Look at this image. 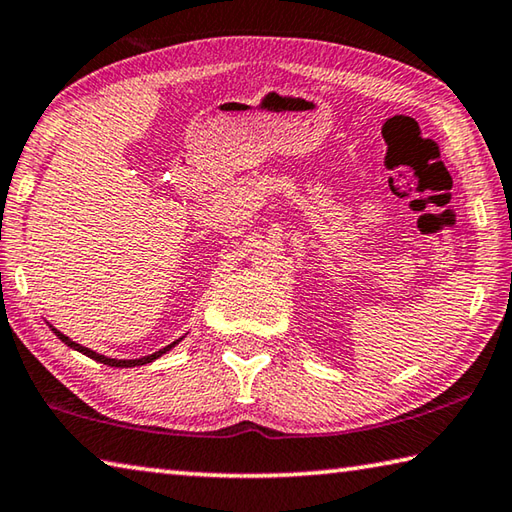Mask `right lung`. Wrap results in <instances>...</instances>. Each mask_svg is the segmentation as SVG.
Segmentation results:
<instances>
[{"mask_svg": "<svg viewBox=\"0 0 512 512\" xmlns=\"http://www.w3.org/2000/svg\"><path fill=\"white\" fill-rule=\"evenodd\" d=\"M54 329V334L58 336L60 341H63L65 345H69V348L72 350H79V352H83L85 357H90V359H94V361H99V363H106V366H112V368H133V366H144V363H151V361H155L158 357H162L164 352H169L173 345H176L178 341H173L171 345H167V348H162V350H158V352H153V354H149V357H142V359H108V357H103V354H97V352H92V350H88V348H83V345H79V343H74L72 339H69V336H65L63 332H58L56 327H51Z\"/></svg>", "mask_w": 512, "mask_h": 512, "instance_id": "obj_1", "label": "right lung"}]
</instances>
